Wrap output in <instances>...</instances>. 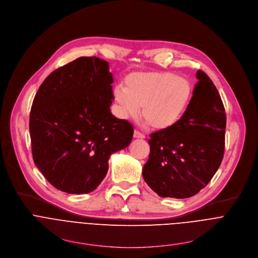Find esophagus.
Wrapping results in <instances>:
<instances>
[{
    "label": "esophagus",
    "mask_w": 258,
    "mask_h": 258,
    "mask_svg": "<svg viewBox=\"0 0 258 258\" xmlns=\"http://www.w3.org/2000/svg\"><path fill=\"white\" fill-rule=\"evenodd\" d=\"M133 137L134 138H136V139H144V138H146V136L142 134V133H140V132H138V131H134V133H133Z\"/></svg>",
    "instance_id": "obj_1"
}]
</instances>
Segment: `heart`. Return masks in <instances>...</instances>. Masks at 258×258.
<instances>
[{
    "label": "heart",
    "instance_id": "1",
    "mask_svg": "<svg viewBox=\"0 0 258 258\" xmlns=\"http://www.w3.org/2000/svg\"><path fill=\"white\" fill-rule=\"evenodd\" d=\"M190 97L189 82L168 72L131 74L125 79V88L117 86L113 89L122 118H136L141 107L142 120L156 131L174 126Z\"/></svg>",
    "mask_w": 258,
    "mask_h": 258
}]
</instances>
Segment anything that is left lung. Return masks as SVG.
Instances as JSON below:
<instances>
[{
    "label": "left lung",
    "instance_id": "obj_1",
    "mask_svg": "<svg viewBox=\"0 0 258 258\" xmlns=\"http://www.w3.org/2000/svg\"><path fill=\"white\" fill-rule=\"evenodd\" d=\"M186 110L171 128L150 135L142 169L148 185L163 198L185 199L204 188L223 158L225 111L211 79L202 71Z\"/></svg>",
    "mask_w": 258,
    "mask_h": 258
}]
</instances>
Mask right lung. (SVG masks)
<instances>
[{"label": "right lung", "instance_id": "right-lung-1", "mask_svg": "<svg viewBox=\"0 0 258 258\" xmlns=\"http://www.w3.org/2000/svg\"><path fill=\"white\" fill-rule=\"evenodd\" d=\"M108 62L79 57L42 83L30 114L36 166L57 189L93 191L107 173L111 154L129 146L133 126L110 112Z\"/></svg>", "mask_w": 258, "mask_h": 258}]
</instances>
